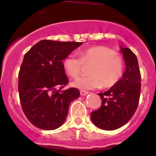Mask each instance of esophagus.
<instances>
[{
	"mask_svg": "<svg viewBox=\"0 0 156 156\" xmlns=\"http://www.w3.org/2000/svg\"><path fill=\"white\" fill-rule=\"evenodd\" d=\"M80 95L81 96H85V95H87L88 94H89V92L87 91H85V90H80Z\"/></svg>",
	"mask_w": 156,
	"mask_h": 156,
	"instance_id": "obj_1",
	"label": "esophagus"
}]
</instances>
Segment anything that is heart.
I'll list each match as a JSON object with an SVG mask.
<instances>
[{"instance_id": "b5f03b06", "label": "heart", "mask_w": 156, "mask_h": 156, "mask_svg": "<svg viewBox=\"0 0 156 156\" xmlns=\"http://www.w3.org/2000/svg\"><path fill=\"white\" fill-rule=\"evenodd\" d=\"M80 58L69 55L63 60L62 66L70 77H76L82 71L83 65L89 67V76L78 77L71 86L81 90H92L102 87H112L119 82L123 73V62L113 50L105 47H94L82 51Z\"/></svg>"}]
</instances>
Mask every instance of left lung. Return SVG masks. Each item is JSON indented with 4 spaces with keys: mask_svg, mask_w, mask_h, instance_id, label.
Wrapping results in <instances>:
<instances>
[{
    "mask_svg": "<svg viewBox=\"0 0 156 156\" xmlns=\"http://www.w3.org/2000/svg\"><path fill=\"white\" fill-rule=\"evenodd\" d=\"M126 69L115 86L99 93L101 106L92 112L90 118L100 129L113 130L125 125L134 114L140 94V73L136 55L129 48H120Z\"/></svg>",
    "mask_w": 156,
    "mask_h": 156,
    "instance_id": "left-lung-1",
    "label": "left lung"
}]
</instances>
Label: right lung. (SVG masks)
<instances>
[{
    "label": "right lung",
    "mask_w": 156,
    "mask_h": 156,
    "mask_svg": "<svg viewBox=\"0 0 156 156\" xmlns=\"http://www.w3.org/2000/svg\"><path fill=\"white\" fill-rule=\"evenodd\" d=\"M82 44L44 40L25 55L19 73V98L23 112L37 127H60L70 103L80 97L76 88L62 90L69 80L62 61Z\"/></svg>",
    "instance_id": "add662e5"
}]
</instances>
